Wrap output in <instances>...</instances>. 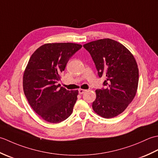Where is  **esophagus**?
<instances>
[{
    "instance_id": "obj_1",
    "label": "esophagus",
    "mask_w": 158,
    "mask_h": 158,
    "mask_svg": "<svg viewBox=\"0 0 158 158\" xmlns=\"http://www.w3.org/2000/svg\"><path fill=\"white\" fill-rule=\"evenodd\" d=\"M85 92H86L85 89H79V93L80 94H83Z\"/></svg>"
}]
</instances>
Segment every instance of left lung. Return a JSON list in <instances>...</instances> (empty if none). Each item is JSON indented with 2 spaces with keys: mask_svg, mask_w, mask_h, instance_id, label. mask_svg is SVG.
Masks as SVG:
<instances>
[{
  "mask_svg": "<svg viewBox=\"0 0 158 158\" xmlns=\"http://www.w3.org/2000/svg\"><path fill=\"white\" fill-rule=\"evenodd\" d=\"M92 56L99 77H106L105 88L96 90L92 108L104 118L122 113L135 98L139 83V69L126 47L110 39L83 45Z\"/></svg>",
  "mask_w": 158,
  "mask_h": 158,
  "instance_id": "left-lung-1",
  "label": "left lung"
}]
</instances>
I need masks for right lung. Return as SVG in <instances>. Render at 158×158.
Segmentation results:
<instances>
[{
  "instance_id": "1",
  "label": "right lung",
  "mask_w": 158,
  "mask_h": 158,
  "mask_svg": "<svg viewBox=\"0 0 158 158\" xmlns=\"http://www.w3.org/2000/svg\"><path fill=\"white\" fill-rule=\"evenodd\" d=\"M81 48L71 43H47L29 60L23 77V92L32 109L47 122L60 123L72 114L78 91L57 83L69 59Z\"/></svg>"
}]
</instances>
